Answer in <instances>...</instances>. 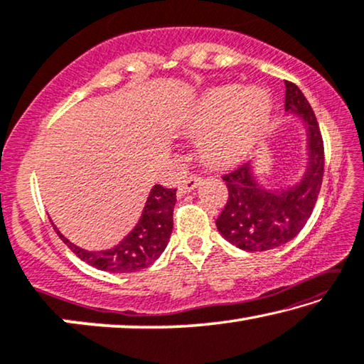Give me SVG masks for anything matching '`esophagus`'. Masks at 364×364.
Segmentation results:
<instances>
[{
    "mask_svg": "<svg viewBox=\"0 0 364 364\" xmlns=\"http://www.w3.org/2000/svg\"><path fill=\"white\" fill-rule=\"evenodd\" d=\"M199 183H200V176L189 175L186 178H183L180 184H178V191H180V194H186L189 191H193V189L196 188Z\"/></svg>",
    "mask_w": 364,
    "mask_h": 364,
    "instance_id": "obj_1",
    "label": "esophagus"
}]
</instances>
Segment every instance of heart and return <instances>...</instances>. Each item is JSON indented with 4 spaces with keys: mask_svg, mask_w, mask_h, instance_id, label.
I'll list each match as a JSON object with an SVG mask.
<instances>
[{
    "mask_svg": "<svg viewBox=\"0 0 364 364\" xmlns=\"http://www.w3.org/2000/svg\"><path fill=\"white\" fill-rule=\"evenodd\" d=\"M271 96L267 90L240 85H222L205 91L189 106L181 127L200 134V155L210 165H229L240 160L267 127Z\"/></svg>",
    "mask_w": 364,
    "mask_h": 364,
    "instance_id": "obj_1",
    "label": "heart"
}]
</instances>
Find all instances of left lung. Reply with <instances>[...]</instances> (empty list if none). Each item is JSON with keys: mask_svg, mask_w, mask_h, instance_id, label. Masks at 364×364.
I'll list each match as a JSON object with an SVG mask.
<instances>
[{"mask_svg": "<svg viewBox=\"0 0 364 364\" xmlns=\"http://www.w3.org/2000/svg\"><path fill=\"white\" fill-rule=\"evenodd\" d=\"M287 112H294L307 129V170L302 180L281 191H268L253 176V165L245 164L225 173L222 180L229 199L215 225L220 235L247 252H264L292 240L311 217L323 178V140L316 114L291 81H284Z\"/></svg>", "mask_w": 364, "mask_h": 364, "instance_id": "left-lung-1", "label": "left lung"}]
</instances>
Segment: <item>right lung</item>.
Wrapping results in <instances>:
<instances>
[{
	"label": "right lung",
	"instance_id": "add662e5",
	"mask_svg": "<svg viewBox=\"0 0 364 364\" xmlns=\"http://www.w3.org/2000/svg\"><path fill=\"white\" fill-rule=\"evenodd\" d=\"M175 203L176 189L155 184L134 230L119 245L102 252H88L73 245L57 230L55 225H52L65 245L85 263L109 273H132L150 267L164 253L173 230Z\"/></svg>",
	"mask_w": 364,
	"mask_h": 364
}]
</instances>
